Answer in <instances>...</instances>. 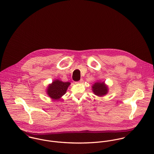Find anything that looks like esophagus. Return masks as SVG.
I'll return each mask as SVG.
<instances>
[{
  "label": "esophagus",
  "instance_id": "obj_1",
  "mask_svg": "<svg viewBox=\"0 0 154 154\" xmlns=\"http://www.w3.org/2000/svg\"><path fill=\"white\" fill-rule=\"evenodd\" d=\"M83 79H81L80 81H79V82H75V83L76 84H79V83H83Z\"/></svg>",
  "mask_w": 154,
  "mask_h": 154
}]
</instances>
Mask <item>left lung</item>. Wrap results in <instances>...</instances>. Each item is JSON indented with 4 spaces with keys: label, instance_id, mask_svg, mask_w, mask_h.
Instances as JSON below:
<instances>
[{
    "label": "left lung",
    "instance_id": "obj_1",
    "mask_svg": "<svg viewBox=\"0 0 154 154\" xmlns=\"http://www.w3.org/2000/svg\"><path fill=\"white\" fill-rule=\"evenodd\" d=\"M92 88L93 92L98 96H104L108 92V88L104 82H96Z\"/></svg>",
    "mask_w": 154,
    "mask_h": 154
}]
</instances>
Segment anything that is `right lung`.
I'll return each instance as SVG.
<instances>
[{
  "mask_svg": "<svg viewBox=\"0 0 154 154\" xmlns=\"http://www.w3.org/2000/svg\"><path fill=\"white\" fill-rule=\"evenodd\" d=\"M69 82H63L59 80H55L52 84H50L46 91L49 97L54 100H59L65 94Z\"/></svg>",
  "mask_w": 154,
  "mask_h": 154,
  "instance_id": "right-lung-1",
  "label": "right lung"
}]
</instances>
